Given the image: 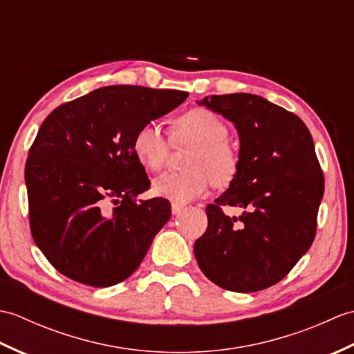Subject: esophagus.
Instances as JSON below:
<instances>
[{"label":"esophagus","instance_id":"1","mask_svg":"<svg viewBox=\"0 0 354 354\" xmlns=\"http://www.w3.org/2000/svg\"><path fill=\"white\" fill-rule=\"evenodd\" d=\"M183 208H184V205H181V204H176V202H171V213H173V214L181 213V212H183Z\"/></svg>","mask_w":354,"mask_h":354}]
</instances>
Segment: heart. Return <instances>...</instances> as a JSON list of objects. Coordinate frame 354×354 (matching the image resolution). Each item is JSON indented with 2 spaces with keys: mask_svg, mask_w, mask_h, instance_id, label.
<instances>
[{
  "mask_svg": "<svg viewBox=\"0 0 354 354\" xmlns=\"http://www.w3.org/2000/svg\"><path fill=\"white\" fill-rule=\"evenodd\" d=\"M175 146H193L183 173H162L153 179L152 193L176 204L202 196L209 183L225 187L234 181L240 169L239 150L228 141V127L213 111L198 108L173 120L170 138L153 122L140 126L132 140V150L142 167L162 169Z\"/></svg>",
  "mask_w": 354,
  "mask_h": 354,
  "instance_id": "1",
  "label": "heart"
}]
</instances>
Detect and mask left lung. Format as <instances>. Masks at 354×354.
<instances>
[{"instance_id": "obj_1", "label": "left lung", "mask_w": 354, "mask_h": 354, "mask_svg": "<svg viewBox=\"0 0 354 354\" xmlns=\"http://www.w3.org/2000/svg\"><path fill=\"white\" fill-rule=\"evenodd\" d=\"M201 104L234 123L240 169L207 205L208 227L194 257L208 280L232 292H257L288 275L317 236L324 173L307 126L260 95L205 97ZM248 209L230 219L222 206Z\"/></svg>"}]
</instances>
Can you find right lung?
<instances>
[{
    "mask_svg": "<svg viewBox=\"0 0 354 354\" xmlns=\"http://www.w3.org/2000/svg\"><path fill=\"white\" fill-rule=\"evenodd\" d=\"M189 93L133 85L99 88L44 120L26 162L30 231L59 272L108 288L132 275L170 219V202H138L150 189L132 150L140 126Z\"/></svg>",
    "mask_w": 354,
    "mask_h": 354,
    "instance_id": "right-lung-1",
    "label": "right lung"
}]
</instances>
